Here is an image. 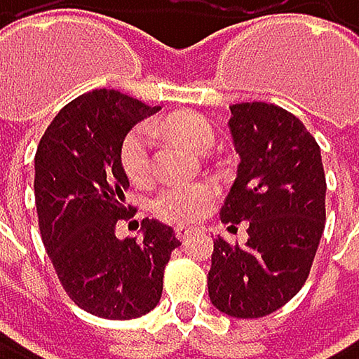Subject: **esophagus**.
<instances>
[{
    "label": "esophagus",
    "instance_id": "34e87169",
    "mask_svg": "<svg viewBox=\"0 0 359 359\" xmlns=\"http://www.w3.org/2000/svg\"><path fill=\"white\" fill-rule=\"evenodd\" d=\"M175 236H177V240H182V242H188L192 236H194V229L192 226H175Z\"/></svg>",
    "mask_w": 359,
    "mask_h": 359
}]
</instances>
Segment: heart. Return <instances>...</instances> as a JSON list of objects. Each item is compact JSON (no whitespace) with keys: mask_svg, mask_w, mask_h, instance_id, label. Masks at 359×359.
Returning <instances> with one entry per match:
<instances>
[{"mask_svg":"<svg viewBox=\"0 0 359 359\" xmlns=\"http://www.w3.org/2000/svg\"><path fill=\"white\" fill-rule=\"evenodd\" d=\"M163 128L194 151H205L214 143L210 121L196 113H175L163 121ZM119 160L123 173L135 184H145L154 173V143L151 128L141 123L121 141ZM216 188L208 182L201 184H169L154 196V212L169 222L188 224L199 220L214 203Z\"/></svg>","mask_w":359,"mask_h":359,"instance_id":"b5f03b06","label":"heart"}]
</instances>
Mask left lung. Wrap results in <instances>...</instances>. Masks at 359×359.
Wrapping results in <instances>:
<instances>
[{
  "instance_id": "obj_1",
  "label": "left lung",
  "mask_w": 359,
  "mask_h": 359,
  "mask_svg": "<svg viewBox=\"0 0 359 359\" xmlns=\"http://www.w3.org/2000/svg\"><path fill=\"white\" fill-rule=\"evenodd\" d=\"M229 109L240 165L220 220L229 229L244 222L248 240L214 242L208 291L220 313L259 319L311 274L325 226V173L315 137L293 113L265 102Z\"/></svg>"
}]
</instances>
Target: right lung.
<instances>
[{
  "mask_svg": "<svg viewBox=\"0 0 359 359\" xmlns=\"http://www.w3.org/2000/svg\"><path fill=\"white\" fill-rule=\"evenodd\" d=\"M160 107L94 89L66 104L36 151V210L44 248L70 299L102 319H137L163 295L165 265L182 246L171 226L143 220V240H119L126 205L121 141Z\"/></svg>",
  "mask_w": 359,
  "mask_h": 359,
  "instance_id": "1",
  "label": "right lung"
}]
</instances>
